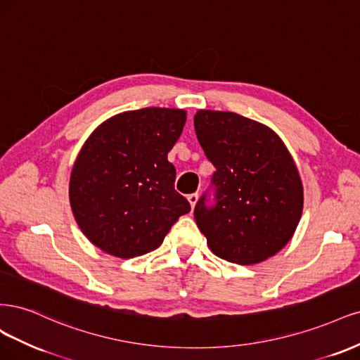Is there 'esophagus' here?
Masks as SVG:
<instances>
[{
    "instance_id": "esophagus-1",
    "label": "esophagus",
    "mask_w": 360,
    "mask_h": 360,
    "mask_svg": "<svg viewBox=\"0 0 360 360\" xmlns=\"http://www.w3.org/2000/svg\"><path fill=\"white\" fill-rule=\"evenodd\" d=\"M188 202H190V205H191V207H194L195 206V203H197V200H199V194L197 193H193V194H188Z\"/></svg>"
}]
</instances>
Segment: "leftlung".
<instances>
[{
    "label": "left lung",
    "mask_w": 360,
    "mask_h": 360,
    "mask_svg": "<svg viewBox=\"0 0 360 360\" xmlns=\"http://www.w3.org/2000/svg\"><path fill=\"white\" fill-rule=\"evenodd\" d=\"M194 129L217 172V205L194 218L215 256L254 264L281 251L302 217L304 185L292 154L268 125L235 112L197 110Z\"/></svg>",
    "instance_id": "8db88e82"
}]
</instances>
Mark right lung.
<instances>
[{"label":"right lung","mask_w":360,"mask_h":360,"mask_svg":"<svg viewBox=\"0 0 360 360\" xmlns=\"http://www.w3.org/2000/svg\"><path fill=\"white\" fill-rule=\"evenodd\" d=\"M185 121L184 109L145 108L113 115L89 134L68 197L79 229L97 248L120 259L143 256L190 212L167 160Z\"/></svg>","instance_id":"obj_1"}]
</instances>
